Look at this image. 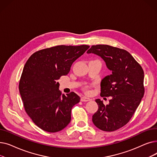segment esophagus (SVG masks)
Masks as SVG:
<instances>
[{"instance_id":"1","label":"esophagus","mask_w":157,"mask_h":157,"mask_svg":"<svg viewBox=\"0 0 157 157\" xmlns=\"http://www.w3.org/2000/svg\"><path fill=\"white\" fill-rule=\"evenodd\" d=\"M91 101V99L88 97H81V102H88V101Z\"/></svg>"}]
</instances>
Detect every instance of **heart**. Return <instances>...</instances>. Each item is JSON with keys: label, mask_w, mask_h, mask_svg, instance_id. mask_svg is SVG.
Segmentation results:
<instances>
[{"label": "heart", "mask_w": 157, "mask_h": 157, "mask_svg": "<svg viewBox=\"0 0 157 157\" xmlns=\"http://www.w3.org/2000/svg\"><path fill=\"white\" fill-rule=\"evenodd\" d=\"M90 88H91V85H85V86H83V90H84V91H85V92L88 93V92H90Z\"/></svg>", "instance_id": "heart-1"}]
</instances>
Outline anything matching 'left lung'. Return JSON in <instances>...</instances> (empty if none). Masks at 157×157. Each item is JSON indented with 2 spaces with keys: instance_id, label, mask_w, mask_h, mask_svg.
I'll list each match as a JSON object with an SVG mask.
<instances>
[{
  "instance_id": "left-lung-1",
  "label": "left lung",
  "mask_w": 157,
  "mask_h": 157,
  "mask_svg": "<svg viewBox=\"0 0 157 157\" xmlns=\"http://www.w3.org/2000/svg\"><path fill=\"white\" fill-rule=\"evenodd\" d=\"M88 53L100 56L112 71L101 81V97H112L105 105L100 99L93 115L94 124L103 131L113 132L124 125L132 117L144 94V71L127 51L109 45H93Z\"/></svg>"
}]
</instances>
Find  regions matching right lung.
Returning <instances> with one entry per match:
<instances>
[{"instance_id":"add662e5","label":"right lung","mask_w":157,"mask_h":157,"mask_svg":"<svg viewBox=\"0 0 157 157\" xmlns=\"http://www.w3.org/2000/svg\"><path fill=\"white\" fill-rule=\"evenodd\" d=\"M90 48L60 45L33 53L25 65L19 82L23 107L32 121L42 130L56 132L67 126L72 107L80 97L72 92L61 95L58 82L69 72L72 63Z\"/></svg>"}]
</instances>
